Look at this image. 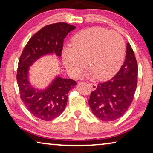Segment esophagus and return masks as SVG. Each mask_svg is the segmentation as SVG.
Masks as SVG:
<instances>
[{"mask_svg":"<svg viewBox=\"0 0 153 153\" xmlns=\"http://www.w3.org/2000/svg\"><path fill=\"white\" fill-rule=\"evenodd\" d=\"M88 85L90 87V88H91L92 91H95V90L97 88V85L95 84V83H88Z\"/></svg>","mask_w":153,"mask_h":153,"instance_id":"34e87169","label":"esophagus"}]
</instances>
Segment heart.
Segmentation results:
<instances>
[{
	"label": "heart",
	"instance_id": "heart-1",
	"mask_svg": "<svg viewBox=\"0 0 153 153\" xmlns=\"http://www.w3.org/2000/svg\"><path fill=\"white\" fill-rule=\"evenodd\" d=\"M125 52V42L119 33L94 27L75 35L71 47L62 49V57L72 77L81 74L87 60L91 74L100 80H105L118 71L124 59Z\"/></svg>",
	"mask_w": 153,
	"mask_h": 153
}]
</instances>
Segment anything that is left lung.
<instances>
[{
	"label": "left lung",
	"mask_w": 153,
	"mask_h": 153,
	"mask_svg": "<svg viewBox=\"0 0 153 153\" xmlns=\"http://www.w3.org/2000/svg\"><path fill=\"white\" fill-rule=\"evenodd\" d=\"M138 64L129 43L127 44L124 63L111 79L98 83L92 91L88 104L93 114L108 122L120 118L133 101L137 86Z\"/></svg>",
	"instance_id": "1"
}]
</instances>
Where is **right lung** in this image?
<instances>
[{
    "label": "right lung",
    "instance_id": "obj_1",
    "mask_svg": "<svg viewBox=\"0 0 153 153\" xmlns=\"http://www.w3.org/2000/svg\"><path fill=\"white\" fill-rule=\"evenodd\" d=\"M75 28L65 22L43 27L29 39L19 60L16 81L20 97L30 114L42 120H52L62 114L67 105L68 93L76 82L57 77L47 89L35 90L28 81L29 66L45 54L55 53L61 56L65 37Z\"/></svg>",
    "mask_w": 153,
    "mask_h": 153
}]
</instances>
